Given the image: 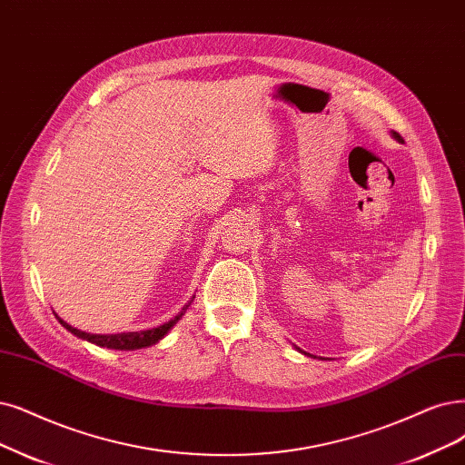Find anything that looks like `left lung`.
Returning a JSON list of instances; mask_svg holds the SVG:
<instances>
[{
  "label": "left lung",
  "instance_id": "1",
  "mask_svg": "<svg viewBox=\"0 0 465 465\" xmlns=\"http://www.w3.org/2000/svg\"><path fill=\"white\" fill-rule=\"evenodd\" d=\"M392 137H394V140H399V142H404L402 140V137H401V134H397V132H392ZM306 356H312V354H308V352H304Z\"/></svg>",
  "mask_w": 465,
  "mask_h": 465
}]
</instances>
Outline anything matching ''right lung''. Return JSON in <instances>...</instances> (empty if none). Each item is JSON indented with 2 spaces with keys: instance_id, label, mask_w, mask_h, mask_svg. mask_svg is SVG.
I'll return each mask as SVG.
<instances>
[{
  "instance_id": "1",
  "label": "right lung",
  "mask_w": 465,
  "mask_h": 465,
  "mask_svg": "<svg viewBox=\"0 0 465 465\" xmlns=\"http://www.w3.org/2000/svg\"><path fill=\"white\" fill-rule=\"evenodd\" d=\"M193 299H195V297H193ZM193 299L183 306V311H182L174 320H170V322L159 325V328L145 330V331H128V333H114V335H95V333L80 331V330L73 328V325H68L64 320H61L57 314H55V316H57V320L61 322L63 328H66L73 335H76V337H80V339H84V341L94 342V345H97V347L114 349V351H135V349H145V347L154 345V342H159L172 328H174V323L183 316V312L187 311V306L193 302Z\"/></svg>"
}]
</instances>
